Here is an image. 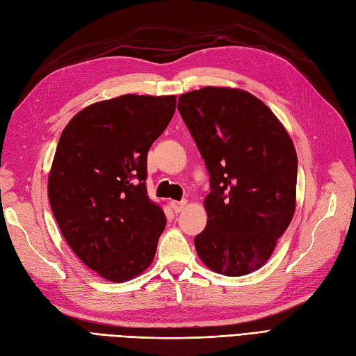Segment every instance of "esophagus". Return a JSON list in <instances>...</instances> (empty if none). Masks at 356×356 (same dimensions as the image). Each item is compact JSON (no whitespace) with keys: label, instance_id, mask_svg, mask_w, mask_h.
I'll return each instance as SVG.
<instances>
[{"label":"esophagus","instance_id":"obj_1","mask_svg":"<svg viewBox=\"0 0 356 356\" xmlns=\"http://www.w3.org/2000/svg\"><path fill=\"white\" fill-rule=\"evenodd\" d=\"M186 205H187L186 199H183V201H170V207L173 208V211H175V213L183 211Z\"/></svg>","mask_w":356,"mask_h":356}]
</instances>
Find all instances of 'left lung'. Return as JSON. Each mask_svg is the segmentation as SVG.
Here are the masks:
<instances>
[{
  "label": "left lung",
  "mask_w": 356,
  "mask_h": 356,
  "mask_svg": "<svg viewBox=\"0 0 356 356\" xmlns=\"http://www.w3.org/2000/svg\"><path fill=\"white\" fill-rule=\"evenodd\" d=\"M181 118L210 173L196 252L211 270L243 276L266 264L296 210L298 155L272 110L240 89L178 98Z\"/></svg>",
  "instance_id": "1"
}]
</instances>
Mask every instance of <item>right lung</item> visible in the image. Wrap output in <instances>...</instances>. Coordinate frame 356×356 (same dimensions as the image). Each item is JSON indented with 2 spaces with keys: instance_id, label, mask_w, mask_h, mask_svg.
Returning <instances> with one entry per match:
<instances>
[{
  "instance_id": "right-lung-1",
  "label": "right lung",
  "mask_w": 356,
  "mask_h": 356,
  "mask_svg": "<svg viewBox=\"0 0 356 356\" xmlns=\"http://www.w3.org/2000/svg\"><path fill=\"white\" fill-rule=\"evenodd\" d=\"M175 106V95H122L76 113L60 136L51 210L75 255L104 280H133L152 263L166 216L148 196L146 159Z\"/></svg>"
}]
</instances>
